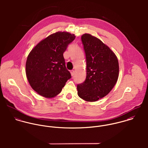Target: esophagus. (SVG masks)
<instances>
[{"instance_id": "34e87169", "label": "esophagus", "mask_w": 148, "mask_h": 148, "mask_svg": "<svg viewBox=\"0 0 148 148\" xmlns=\"http://www.w3.org/2000/svg\"><path fill=\"white\" fill-rule=\"evenodd\" d=\"M70 72H71V76H73L74 75V73H75V71H74L73 70H71V71H70Z\"/></svg>"}]
</instances>
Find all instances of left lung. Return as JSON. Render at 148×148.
Instances as JSON below:
<instances>
[{"label":"left lung","instance_id":"8db88e82","mask_svg":"<svg viewBox=\"0 0 148 148\" xmlns=\"http://www.w3.org/2000/svg\"><path fill=\"white\" fill-rule=\"evenodd\" d=\"M86 62V76L77 85V95L86 101H96L106 96L116 84L119 65L114 53L99 39L89 34L82 36Z\"/></svg>","mask_w":148,"mask_h":148}]
</instances>
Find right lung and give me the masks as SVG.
Here are the masks:
<instances>
[{"mask_svg":"<svg viewBox=\"0 0 148 148\" xmlns=\"http://www.w3.org/2000/svg\"><path fill=\"white\" fill-rule=\"evenodd\" d=\"M75 39L74 34L57 32L42 40L29 52L25 64L26 76L39 95L46 98L55 97L71 78L63 53Z\"/></svg>","mask_w":148,"mask_h":148,"instance_id":"1","label":"right lung"}]
</instances>
